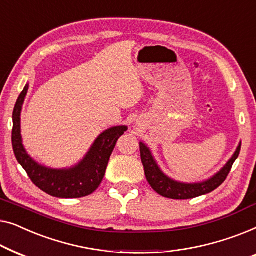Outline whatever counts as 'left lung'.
<instances>
[{
    "mask_svg": "<svg viewBox=\"0 0 256 256\" xmlns=\"http://www.w3.org/2000/svg\"><path fill=\"white\" fill-rule=\"evenodd\" d=\"M140 146V156H142V162L145 169V175L150 186L159 194V195L167 197L172 200H190L195 198L202 195L214 192L217 189L222 182L228 178L230 170H231L233 164L238 159L241 148V142L238 145L236 152L233 153L231 159H230L226 164L220 170L212 175L211 178L200 182H181L169 178L162 172L160 166L158 164L156 158L150 152V147L144 144L142 142H139Z\"/></svg>",
    "mask_w": 256,
    "mask_h": 256,
    "instance_id": "obj_1",
    "label": "left lung"
}]
</instances>
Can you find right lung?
I'll use <instances>...</instances> for the list:
<instances>
[{
  "mask_svg": "<svg viewBox=\"0 0 256 256\" xmlns=\"http://www.w3.org/2000/svg\"><path fill=\"white\" fill-rule=\"evenodd\" d=\"M28 90V84L18 96L12 112V148L18 164L31 181L42 192L58 198H80L98 188L106 174L117 140L128 130L125 125L103 131L92 142L84 159L68 168H51L38 164L26 152L20 133V114Z\"/></svg>",
  "mask_w": 256,
  "mask_h": 256,
  "instance_id": "add662e5",
  "label": "right lung"
}]
</instances>
